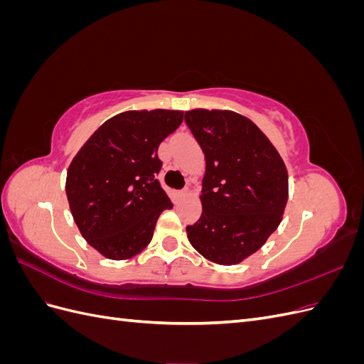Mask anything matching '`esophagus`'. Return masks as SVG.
Segmentation results:
<instances>
[{
    "label": "esophagus",
    "mask_w": 364,
    "mask_h": 364,
    "mask_svg": "<svg viewBox=\"0 0 364 364\" xmlns=\"http://www.w3.org/2000/svg\"><path fill=\"white\" fill-rule=\"evenodd\" d=\"M188 194H190V190H188V188L176 193V196H178V199H182V197H185V196H188Z\"/></svg>",
    "instance_id": "34e87169"
}]
</instances>
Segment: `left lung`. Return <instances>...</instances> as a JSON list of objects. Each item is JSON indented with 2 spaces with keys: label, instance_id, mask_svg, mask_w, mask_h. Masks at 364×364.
Returning <instances> with one entry per match:
<instances>
[{
  "label": "left lung",
  "instance_id": "8db88e82",
  "mask_svg": "<svg viewBox=\"0 0 364 364\" xmlns=\"http://www.w3.org/2000/svg\"><path fill=\"white\" fill-rule=\"evenodd\" d=\"M185 123L205 153L203 213L186 226L191 246L222 266L262 247L279 226L289 199L287 167L249 118L220 109H193Z\"/></svg>",
  "mask_w": 364,
  "mask_h": 364
}]
</instances>
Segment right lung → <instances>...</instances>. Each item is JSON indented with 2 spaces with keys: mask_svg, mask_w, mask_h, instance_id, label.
<instances>
[{
  "mask_svg": "<svg viewBox=\"0 0 364 364\" xmlns=\"http://www.w3.org/2000/svg\"><path fill=\"white\" fill-rule=\"evenodd\" d=\"M182 111L121 112L98 127L73 158L68 203L80 234L109 259L144 250L164 209L173 203L156 174L161 142L178 129Z\"/></svg>",
  "mask_w": 364,
  "mask_h": 364,
  "instance_id": "right-lung-1",
  "label": "right lung"
}]
</instances>
